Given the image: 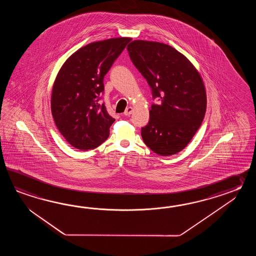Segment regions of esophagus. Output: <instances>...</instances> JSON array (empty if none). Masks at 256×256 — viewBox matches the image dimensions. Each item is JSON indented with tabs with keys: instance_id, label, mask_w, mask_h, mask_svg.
<instances>
[{
	"instance_id": "34e87169",
	"label": "esophagus",
	"mask_w": 256,
	"mask_h": 256,
	"mask_svg": "<svg viewBox=\"0 0 256 256\" xmlns=\"http://www.w3.org/2000/svg\"><path fill=\"white\" fill-rule=\"evenodd\" d=\"M132 107H128V108H126V112H124V114L126 115V116H129V115L132 114Z\"/></svg>"
}]
</instances>
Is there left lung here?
I'll return each instance as SVG.
<instances>
[{"instance_id": "left-lung-1", "label": "left lung", "mask_w": 256, "mask_h": 256, "mask_svg": "<svg viewBox=\"0 0 256 256\" xmlns=\"http://www.w3.org/2000/svg\"><path fill=\"white\" fill-rule=\"evenodd\" d=\"M127 50L156 100L148 124L142 128V140L159 156L180 152L195 136L206 112L202 76L185 56L168 44L134 40Z\"/></svg>"}]
</instances>
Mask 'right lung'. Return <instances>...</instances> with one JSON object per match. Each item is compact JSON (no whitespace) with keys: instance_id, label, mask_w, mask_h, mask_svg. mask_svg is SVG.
Wrapping results in <instances>:
<instances>
[{"instance_id":"right-lung-1","label":"right lung","mask_w":256,"mask_h":256,"mask_svg":"<svg viewBox=\"0 0 256 256\" xmlns=\"http://www.w3.org/2000/svg\"><path fill=\"white\" fill-rule=\"evenodd\" d=\"M130 38L90 43L70 56L53 85L51 110L54 124L68 142L80 150L100 146L115 119L100 104L104 76Z\"/></svg>"}]
</instances>
